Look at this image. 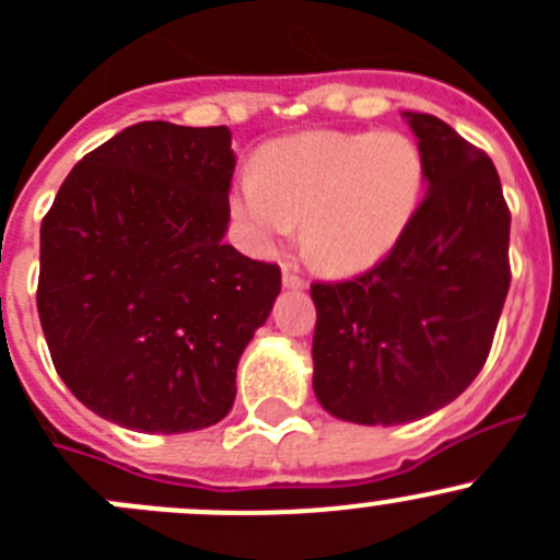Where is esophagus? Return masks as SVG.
Instances as JSON below:
<instances>
[{"label":"esophagus","instance_id":"1","mask_svg":"<svg viewBox=\"0 0 560 560\" xmlns=\"http://www.w3.org/2000/svg\"><path fill=\"white\" fill-rule=\"evenodd\" d=\"M282 288H291V291H299V288H304V280L299 278L296 272H291V269H282Z\"/></svg>","mask_w":560,"mask_h":560}]
</instances>
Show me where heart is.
Instances as JSON below:
<instances>
[{"label": "heart", "mask_w": 560, "mask_h": 560, "mask_svg": "<svg viewBox=\"0 0 560 560\" xmlns=\"http://www.w3.org/2000/svg\"><path fill=\"white\" fill-rule=\"evenodd\" d=\"M422 196V149L406 132H302L242 171L231 212L258 247L285 240L302 220L315 267L357 272L400 240Z\"/></svg>", "instance_id": "heart-1"}]
</instances>
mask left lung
Masks as SVG:
<instances>
[{
    "mask_svg": "<svg viewBox=\"0 0 560 560\" xmlns=\"http://www.w3.org/2000/svg\"><path fill=\"white\" fill-rule=\"evenodd\" d=\"M424 158L417 214L389 256L310 288L313 392L353 424H406L479 375L509 291V209L481 149L433 114L402 110Z\"/></svg>",
    "mask_w": 560,
    "mask_h": 560,
    "instance_id": "8db88e82",
    "label": "left lung"
}]
</instances>
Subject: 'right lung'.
Returning <instances> with one entry per match:
<instances>
[{"label":"right lung","mask_w":560,"mask_h":560,"mask_svg":"<svg viewBox=\"0 0 560 560\" xmlns=\"http://www.w3.org/2000/svg\"><path fill=\"white\" fill-rule=\"evenodd\" d=\"M229 127L138 121L86 154L40 225L37 313L90 411L138 433L212 428L280 269L225 245Z\"/></svg>","instance_id":"add662e5"}]
</instances>
